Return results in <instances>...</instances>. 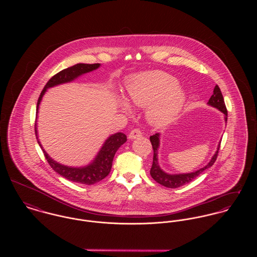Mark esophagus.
Listing matches in <instances>:
<instances>
[{
	"label": "esophagus",
	"instance_id": "esophagus-1",
	"mask_svg": "<svg viewBox=\"0 0 257 257\" xmlns=\"http://www.w3.org/2000/svg\"><path fill=\"white\" fill-rule=\"evenodd\" d=\"M142 136H143V134H142L141 130L135 128V130H133V131L130 133L128 139H130V140H136V139H138V138H140V137H142Z\"/></svg>",
	"mask_w": 257,
	"mask_h": 257
}]
</instances>
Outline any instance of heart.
<instances>
[{
	"mask_svg": "<svg viewBox=\"0 0 257 257\" xmlns=\"http://www.w3.org/2000/svg\"><path fill=\"white\" fill-rule=\"evenodd\" d=\"M128 100L137 106L148 107L147 116L154 125H165L174 120L182 110L186 95L177 80L161 71H149L132 76L126 83ZM120 107L130 110L124 100Z\"/></svg>",
	"mask_w": 257,
	"mask_h": 257,
	"instance_id": "1",
	"label": "heart"
}]
</instances>
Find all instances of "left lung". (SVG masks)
Masks as SVG:
<instances>
[{"instance_id":"obj_1","label":"left lung","mask_w":257,"mask_h":257,"mask_svg":"<svg viewBox=\"0 0 257 257\" xmlns=\"http://www.w3.org/2000/svg\"><path fill=\"white\" fill-rule=\"evenodd\" d=\"M208 105L218 109L220 110L223 114H224V120H227V110L224 105V101H223V97L222 94L220 92V87L218 85H216L215 89H214V94L212 95V97L210 98ZM150 143L152 145L153 148V161H152V166L150 169V175L151 177L157 182V183L167 187V188H178L181 187L185 184L191 182L193 179H195L196 177H198L202 172H204L206 169L210 168L211 166H213V164L215 163V161L217 160L218 157V153H219V149H220V143L218 146V149L216 151V153L214 154V156L212 157V159L210 160V162L204 166L203 168L195 171V172H191V173H183V174H168L166 172H164L159 164H158V157H157V153H158V148H159V143H160V136L159 134H155L153 136L150 137Z\"/></svg>"}]
</instances>
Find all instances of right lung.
Listing matches in <instances>:
<instances>
[{
	"label": "right lung",
	"mask_w": 257,
	"mask_h": 257,
	"mask_svg": "<svg viewBox=\"0 0 257 257\" xmlns=\"http://www.w3.org/2000/svg\"><path fill=\"white\" fill-rule=\"evenodd\" d=\"M100 65H101L100 63H95V64L78 63L71 67L63 69L62 71L51 77L39 95V98L37 101V117L39 104L48 88H51L60 84L72 82L76 78H78L83 74L96 70L97 68L100 67ZM35 131H36L37 143L40 148L42 149L44 156L48 164L51 166V168L55 172H57L59 175H61L62 177L66 178L69 181H72L75 183L85 184V185L97 183L109 175L111 164H112V159L116 150L126 142V136L122 133H116L114 135H111L106 140L103 147H101L100 151L98 152L97 156L89 165L84 167H69V166L62 165L56 162L55 160H53L43 149L37 137V123L35 124Z\"/></svg>",
	"instance_id": "1"
}]
</instances>
